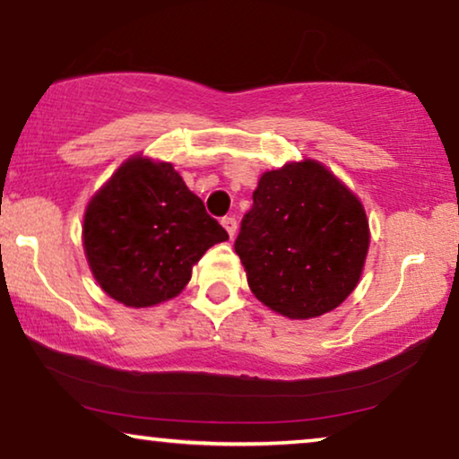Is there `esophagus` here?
I'll list each match as a JSON object with an SVG mask.
<instances>
[{
    "instance_id": "34e87169",
    "label": "esophagus",
    "mask_w": 459,
    "mask_h": 459,
    "mask_svg": "<svg viewBox=\"0 0 459 459\" xmlns=\"http://www.w3.org/2000/svg\"><path fill=\"white\" fill-rule=\"evenodd\" d=\"M222 226L226 229V233L230 235V239H233L237 233V220L233 216H226V218H222Z\"/></svg>"
}]
</instances>
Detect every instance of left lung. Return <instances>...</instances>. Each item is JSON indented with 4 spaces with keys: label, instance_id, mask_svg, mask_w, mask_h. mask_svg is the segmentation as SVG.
Returning <instances> with one entry per match:
<instances>
[{
    "label": "left lung",
    "instance_id": "left-lung-1",
    "mask_svg": "<svg viewBox=\"0 0 459 459\" xmlns=\"http://www.w3.org/2000/svg\"><path fill=\"white\" fill-rule=\"evenodd\" d=\"M368 249L361 201L313 159L262 174L235 241L249 290L287 319L340 307L361 279Z\"/></svg>",
    "mask_w": 459,
    "mask_h": 459
}]
</instances>
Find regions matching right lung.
<instances>
[{
  "label": "right lung",
  "instance_id": "add662e5",
  "mask_svg": "<svg viewBox=\"0 0 459 459\" xmlns=\"http://www.w3.org/2000/svg\"><path fill=\"white\" fill-rule=\"evenodd\" d=\"M229 233L172 163L132 157L88 204L83 249L91 274L132 308L178 296L193 264Z\"/></svg>",
  "mask_w": 459,
  "mask_h": 459
}]
</instances>
